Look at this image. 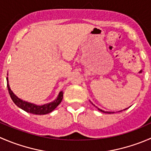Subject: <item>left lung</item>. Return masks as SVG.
<instances>
[{
  "label": "left lung",
  "mask_w": 151,
  "mask_h": 151,
  "mask_svg": "<svg viewBox=\"0 0 151 151\" xmlns=\"http://www.w3.org/2000/svg\"><path fill=\"white\" fill-rule=\"evenodd\" d=\"M92 104H93V103H92ZM125 109H127V108H125ZM125 109H124V110H125ZM98 110H99V111H102V112L105 113V114H114V112H109V111H102V110L99 109V108H98Z\"/></svg>",
  "instance_id": "left-lung-1"
}]
</instances>
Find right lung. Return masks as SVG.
<instances>
[{"label": "right lung", "mask_w": 151, "mask_h": 151, "mask_svg": "<svg viewBox=\"0 0 151 151\" xmlns=\"http://www.w3.org/2000/svg\"><path fill=\"white\" fill-rule=\"evenodd\" d=\"M6 81H7V88H8L9 93L10 96H11L12 99L14 102V103L19 107L20 108L23 109V111H26L30 114H33L37 115H44L47 114L49 113L52 112V111L55 109L58 106L60 103L62 101L63 97V92L60 91L58 94V96L57 99H55L53 102H51L49 103L45 104L43 105H37L35 104L31 103V102H26L24 100H22L21 99L17 97L15 94L12 92L11 90L9 85L8 81V77H6Z\"/></svg>", "instance_id": "1"}]
</instances>
